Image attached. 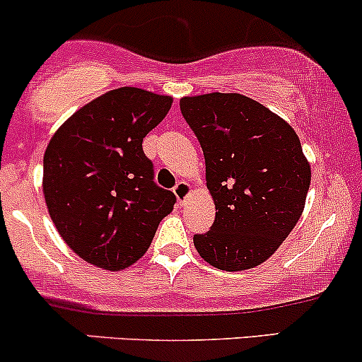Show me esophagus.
<instances>
[{
	"label": "esophagus",
	"mask_w": 362,
	"mask_h": 362,
	"mask_svg": "<svg viewBox=\"0 0 362 362\" xmlns=\"http://www.w3.org/2000/svg\"><path fill=\"white\" fill-rule=\"evenodd\" d=\"M174 194H176L177 202L182 205V203L188 200L189 194H192V186H189L186 181H180L176 185V188H174Z\"/></svg>",
	"instance_id": "esophagus-1"
}]
</instances>
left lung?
Masks as SVG:
<instances>
[{
    "label": "left lung",
    "mask_w": 362,
    "mask_h": 362,
    "mask_svg": "<svg viewBox=\"0 0 362 362\" xmlns=\"http://www.w3.org/2000/svg\"><path fill=\"white\" fill-rule=\"evenodd\" d=\"M181 115L205 156L215 221L194 234L200 257L239 272L269 259L298 224L311 182L310 162L287 121L241 93L182 97Z\"/></svg>",
    "instance_id": "1"
}]
</instances>
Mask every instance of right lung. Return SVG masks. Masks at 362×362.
<instances>
[{
    "mask_svg": "<svg viewBox=\"0 0 362 362\" xmlns=\"http://www.w3.org/2000/svg\"><path fill=\"white\" fill-rule=\"evenodd\" d=\"M173 97L121 87L85 104L44 153L42 192L63 241L85 262L123 270L145 255L176 197L153 182L141 141Z\"/></svg>",
    "mask_w": 362,
    "mask_h": 362,
    "instance_id": "1",
    "label": "right lung"
}]
</instances>
